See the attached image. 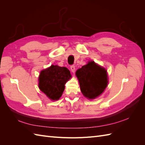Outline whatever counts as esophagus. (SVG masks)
I'll return each instance as SVG.
<instances>
[{"instance_id":"obj_1","label":"esophagus","mask_w":145,"mask_h":145,"mask_svg":"<svg viewBox=\"0 0 145 145\" xmlns=\"http://www.w3.org/2000/svg\"><path fill=\"white\" fill-rule=\"evenodd\" d=\"M70 68H71V71L72 72H75V66H74V65H71V67H70Z\"/></svg>"}]
</instances>
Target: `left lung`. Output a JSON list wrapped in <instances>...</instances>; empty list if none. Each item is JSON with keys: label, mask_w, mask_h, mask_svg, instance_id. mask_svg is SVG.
<instances>
[{"label": "left lung", "mask_w": 145, "mask_h": 145, "mask_svg": "<svg viewBox=\"0 0 145 145\" xmlns=\"http://www.w3.org/2000/svg\"><path fill=\"white\" fill-rule=\"evenodd\" d=\"M76 74L79 81L82 94L89 99L98 97L108 85L106 69L96 64L94 61L89 62L78 69Z\"/></svg>", "instance_id": "1"}]
</instances>
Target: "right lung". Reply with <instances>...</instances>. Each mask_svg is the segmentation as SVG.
Instances as JSON below:
<instances>
[{
  "instance_id": "right-lung-1",
  "label": "right lung",
  "mask_w": 145,
  "mask_h": 145,
  "mask_svg": "<svg viewBox=\"0 0 145 145\" xmlns=\"http://www.w3.org/2000/svg\"><path fill=\"white\" fill-rule=\"evenodd\" d=\"M71 77L68 68L51 65L40 72L39 78V88L52 100H58L65 89V84Z\"/></svg>"
}]
</instances>
